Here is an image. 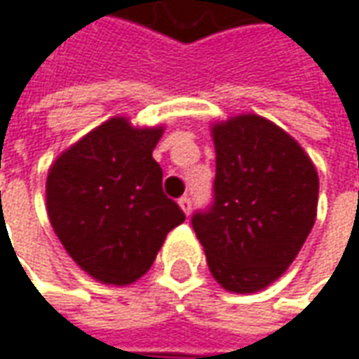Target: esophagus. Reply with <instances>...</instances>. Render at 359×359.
I'll list each match as a JSON object with an SVG mask.
<instances>
[{
  "instance_id": "obj_1",
  "label": "esophagus",
  "mask_w": 359,
  "mask_h": 359,
  "mask_svg": "<svg viewBox=\"0 0 359 359\" xmlns=\"http://www.w3.org/2000/svg\"><path fill=\"white\" fill-rule=\"evenodd\" d=\"M179 205L180 209L184 210V215H191V210H193V203H191V196H180L179 198Z\"/></svg>"
}]
</instances>
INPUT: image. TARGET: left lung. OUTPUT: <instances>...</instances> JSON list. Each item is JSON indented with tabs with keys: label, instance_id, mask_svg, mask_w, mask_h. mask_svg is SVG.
I'll list each match as a JSON object with an SVG mask.
<instances>
[{
	"label": "left lung",
	"instance_id": "8db88e82",
	"mask_svg": "<svg viewBox=\"0 0 359 359\" xmlns=\"http://www.w3.org/2000/svg\"><path fill=\"white\" fill-rule=\"evenodd\" d=\"M210 133L215 201L193 215V229L219 285L255 293L304 247L318 215V170L297 140L257 114L217 122Z\"/></svg>",
	"mask_w": 359,
	"mask_h": 359
}]
</instances>
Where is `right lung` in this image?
Segmentation results:
<instances>
[{
	"label": "right lung",
	"instance_id": "right-lung-1",
	"mask_svg": "<svg viewBox=\"0 0 359 359\" xmlns=\"http://www.w3.org/2000/svg\"><path fill=\"white\" fill-rule=\"evenodd\" d=\"M164 128L110 118L64 150L46 180L48 217L80 269L108 285L149 271L184 212L163 191L152 150Z\"/></svg>",
	"mask_w": 359,
	"mask_h": 359
}]
</instances>
